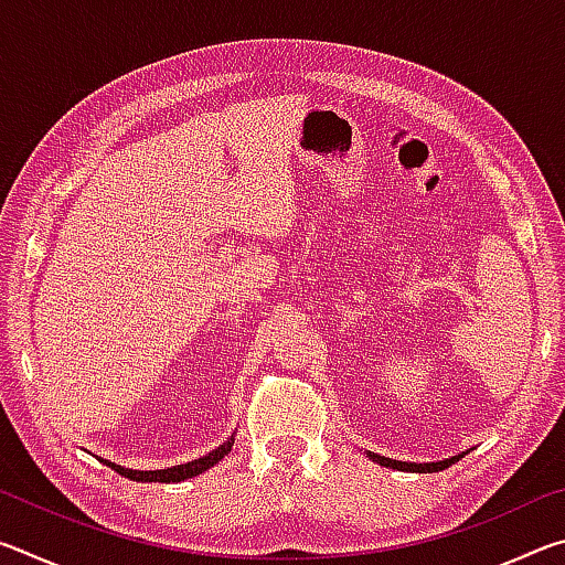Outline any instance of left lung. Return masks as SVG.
I'll use <instances>...</instances> for the list:
<instances>
[{"label":"left lung","mask_w":565,"mask_h":565,"mask_svg":"<svg viewBox=\"0 0 565 565\" xmlns=\"http://www.w3.org/2000/svg\"><path fill=\"white\" fill-rule=\"evenodd\" d=\"M366 456L371 461H376L379 466H386V468H398V471H431V468H444L454 461V458H446V461H438V463H406V461H396V458H386V456H379V454H371L366 451ZM461 458V456H458Z\"/></svg>","instance_id":"left-lung-1"}]
</instances>
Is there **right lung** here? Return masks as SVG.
<instances>
[{"label":"right lung","instance_id":"add662e5","mask_svg":"<svg viewBox=\"0 0 565 565\" xmlns=\"http://www.w3.org/2000/svg\"><path fill=\"white\" fill-rule=\"evenodd\" d=\"M232 446H234V434H232V438H228L226 444L216 446L214 451H209L206 456L194 458V461L181 463V466L161 468V471H131V468H124V466L111 463V461H107V458H99V461L107 463L109 468H114V471L121 473L124 478H131V481H141V483H179V481H184V478H194L199 473H204L206 468H212L214 463L222 461V458L228 451H232Z\"/></svg>","mask_w":565,"mask_h":565}]
</instances>
